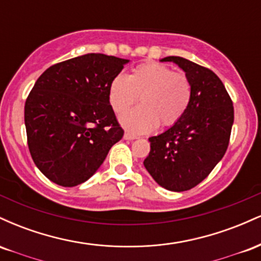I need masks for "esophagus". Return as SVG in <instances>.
I'll list each match as a JSON object with an SVG mask.
<instances>
[{"label": "esophagus", "mask_w": 261, "mask_h": 261, "mask_svg": "<svg viewBox=\"0 0 261 261\" xmlns=\"http://www.w3.org/2000/svg\"><path fill=\"white\" fill-rule=\"evenodd\" d=\"M124 139L125 140H135V139H137V136H136V135H134V134L125 133L124 134Z\"/></svg>", "instance_id": "obj_1"}]
</instances>
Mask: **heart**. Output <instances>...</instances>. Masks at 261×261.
<instances>
[{
  "mask_svg": "<svg viewBox=\"0 0 261 261\" xmlns=\"http://www.w3.org/2000/svg\"><path fill=\"white\" fill-rule=\"evenodd\" d=\"M140 95L141 106L120 116V122L133 134L151 133L158 124L174 125L191 101V82L187 74L174 72L161 64L136 66L128 76L118 74L108 88L112 109L121 114Z\"/></svg>",
  "mask_w": 261,
  "mask_h": 261,
  "instance_id": "b5f03b06",
  "label": "heart"
}]
</instances>
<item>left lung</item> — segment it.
Here are the masks:
<instances>
[{
  "instance_id": "obj_1",
  "label": "left lung",
  "mask_w": 261,
  "mask_h": 261,
  "mask_svg": "<svg viewBox=\"0 0 261 261\" xmlns=\"http://www.w3.org/2000/svg\"><path fill=\"white\" fill-rule=\"evenodd\" d=\"M174 62L191 82V101L172 127L149 137L145 168L161 187L185 191L196 187L222 160L229 143L234 109L222 81L208 68L179 56Z\"/></svg>"
}]
</instances>
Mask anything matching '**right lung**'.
<instances>
[{
    "label": "right lung",
    "instance_id": "obj_1",
    "mask_svg": "<svg viewBox=\"0 0 261 261\" xmlns=\"http://www.w3.org/2000/svg\"><path fill=\"white\" fill-rule=\"evenodd\" d=\"M128 60L87 54L50 66L37 80L24 107L33 161L61 187L88 180L124 136L108 88Z\"/></svg>",
    "mask_w": 261,
    "mask_h": 261
}]
</instances>
